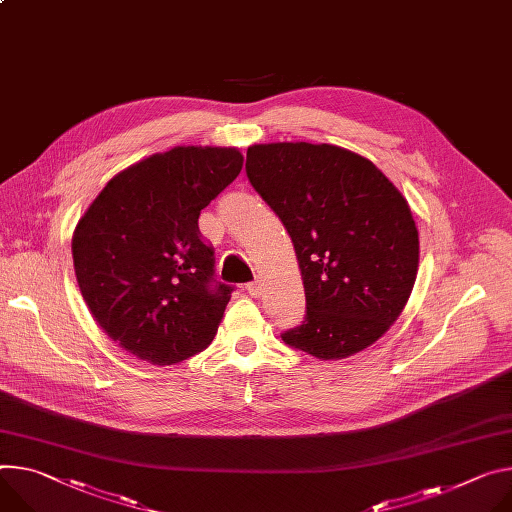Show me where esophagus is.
<instances>
[{"label": "esophagus", "mask_w": 512, "mask_h": 512, "mask_svg": "<svg viewBox=\"0 0 512 512\" xmlns=\"http://www.w3.org/2000/svg\"><path fill=\"white\" fill-rule=\"evenodd\" d=\"M247 292H249L253 298H259V296H261V284H259V282L247 284Z\"/></svg>", "instance_id": "esophagus-1"}]
</instances>
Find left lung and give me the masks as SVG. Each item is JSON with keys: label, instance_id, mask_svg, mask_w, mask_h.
<instances>
[{"label": "left lung", "instance_id": "1", "mask_svg": "<svg viewBox=\"0 0 512 512\" xmlns=\"http://www.w3.org/2000/svg\"><path fill=\"white\" fill-rule=\"evenodd\" d=\"M247 177L292 239L306 320L284 341L320 361L374 345L402 314L418 273L406 198L369 159L312 143L247 149Z\"/></svg>", "mask_w": 512, "mask_h": 512}]
</instances>
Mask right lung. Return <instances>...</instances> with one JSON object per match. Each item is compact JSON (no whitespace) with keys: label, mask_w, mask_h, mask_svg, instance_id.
<instances>
[{"label":"right lung","mask_w":512,"mask_h":512,"mask_svg":"<svg viewBox=\"0 0 512 512\" xmlns=\"http://www.w3.org/2000/svg\"><path fill=\"white\" fill-rule=\"evenodd\" d=\"M237 147L181 145L116 173L79 218L73 269L98 327L124 351L175 365L210 345L230 288H210L200 212L243 169Z\"/></svg>","instance_id":"add662e5"}]
</instances>
